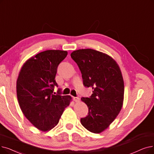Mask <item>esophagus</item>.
Instances as JSON below:
<instances>
[{"label": "esophagus", "instance_id": "1", "mask_svg": "<svg viewBox=\"0 0 154 154\" xmlns=\"http://www.w3.org/2000/svg\"><path fill=\"white\" fill-rule=\"evenodd\" d=\"M73 100H74V101L76 102V103L79 102V100H80L79 97H73Z\"/></svg>", "mask_w": 154, "mask_h": 154}]
</instances>
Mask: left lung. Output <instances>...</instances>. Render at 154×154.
<instances>
[{"mask_svg": "<svg viewBox=\"0 0 154 154\" xmlns=\"http://www.w3.org/2000/svg\"><path fill=\"white\" fill-rule=\"evenodd\" d=\"M70 56L81 72L85 87L92 89L90 97H82L89 108L81 119L82 126L94 133L104 131L121 111L124 81L116 62L103 52L92 49L73 51Z\"/></svg>", "mask_w": 154, "mask_h": 154, "instance_id": "obj_1", "label": "left lung"}]
</instances>
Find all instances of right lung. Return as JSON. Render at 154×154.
<instances>
[{"instance_id":"add662e5","label":"right lung","mask_w":154,"mask_h":154,"mask_svg":"<svg viewBox=\"0 0 154 154\" xmlns=\"http://www.w3.org/2000/svg\"><path fill=\"white\" fill-rule=\"evenodd\" d=\"M66 51L46 50L31 57L23 64L16 82L19 105L25 117L38 130L46 131L58 123L70 96L53 94L58 65Z\"/></svg>"}]
</instances>
